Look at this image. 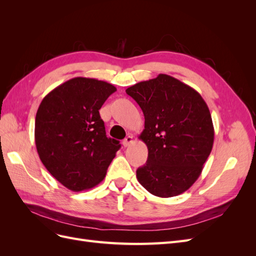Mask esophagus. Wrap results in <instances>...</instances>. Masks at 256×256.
<instances>
[{"mask_svg": "<svg viewBox=\"0 0 256 256\" xmlns=\"http://www.w3.org/2000/svg\"><path fill=\"white\" fill-rule=\"evenodd\" d=\"M132 143H134V138L130 136H126V138L122 140V145H124V147H128V146H130Z\"/></svg>", "mask_w": 256, "mask_h": 256, "instance_id": "34e87169", "label": "esophagus"}]
</instances>
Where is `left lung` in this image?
Masks as SVG:
<instances>
[{
  "mask_svg": "<svg viewBox=\"0 0 256 256\" xmlns=\"http://www.w3.org/2000/svg\"><path fill=\"white\" fill-rule=\"evenodd\" d=\"M126 92L145 118L138 138L148 157L136 170L138 182L159 198L180 194L196 182L212 150L214 130L206 102L194 88L164 74Z\"/></svg>",
  "mask_w": 256,
  "mask_h": 256,
  "instance_id": "obj_1",
  "label": "left lung"
}]
</instances>
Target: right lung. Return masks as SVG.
Segmentation results:
<instances>
[{
    "instance_id": "add662e5",
    "label": "right lung",
    "mask_w": 256,
    "mask_h": 256,
    "mask_svg": "<svg viewBox=\"0 0 256 256\" xmlns=\"http://www.w3.org/2000/svg\"><path fill=\"white\" fill-rule=\"evenodd\" d=\"M112 84L76 76L51 90L38 108L35 144L42 164L72 191L95 187L104 180L120 144L106 138L99 110Z\"/></svg>"
}]
</instances>
